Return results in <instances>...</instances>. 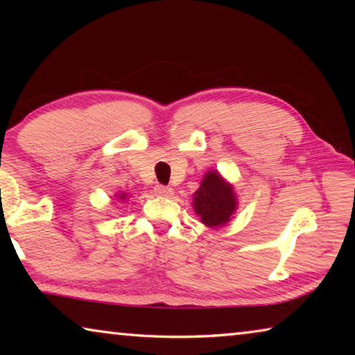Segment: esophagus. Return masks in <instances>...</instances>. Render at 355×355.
Segmentation results:
<instances>
[{
	"instance_id": "obj_1",
	"label": "esophagus",
	"mask_w": 355,
	"mask_h": 355,
	"mask_svg": "<svg viewBox=\"0 0 355 355\" xmlns=\"http://www.w3.org/2000/svg\"><path fill=\"white\" fill-rule=\"evenodd\" d=\"M153 191H155V194L159 197H169L173 192L172 188H169V186H164V184H156Z\"/></svg>"
}]
</instances>
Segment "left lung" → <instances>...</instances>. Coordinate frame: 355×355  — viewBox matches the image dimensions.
Here are the masks:
<instances>
[{
    "label": "left lung",
    "instance_id": "1",
    "mask_svg": "<svg viewBox=\"0 0 355 355\" xmlns=\"http://www.w3.org/2000/svg\"><path fill=\"white\" fill-rule=\"evenodd\" d=\"M196 213L208 227H219L235 213L236 199L232 186L220 178L218 172H208L194 196Z\"/></svg>",
    "mask_w": 355,
    "mask_h": 355
}]
</instances>
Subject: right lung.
Here are the masks:
<instances>
[{"label":"right lung","mask_w":355,"mask_h":355,"mask_svg":"<svg viewBox=\"0 0 355 355\" xmlns=\"http://www.w3.org/2000/svg\"><path fill=\"white\" fill-rule=\"evenodd\" d=\"M120 199H125V194H122V196H120Z\"/></svg>","instance_id":"obj_1"}]
</instances>
